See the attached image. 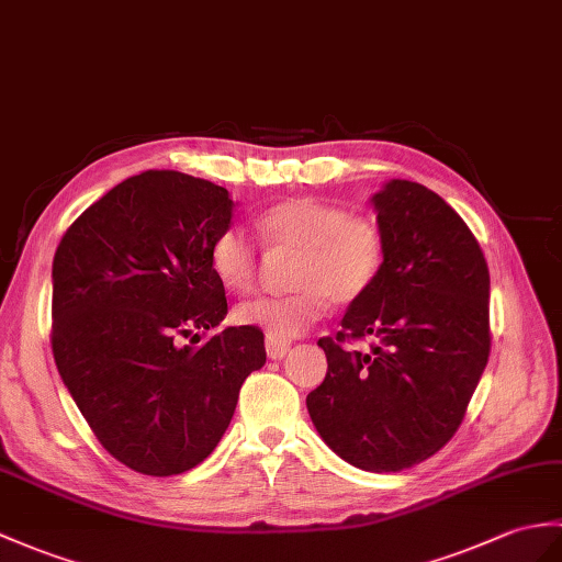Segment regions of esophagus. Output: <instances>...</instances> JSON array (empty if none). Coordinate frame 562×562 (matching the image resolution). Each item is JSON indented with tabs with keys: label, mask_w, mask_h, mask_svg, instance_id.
I'll return each instance as SVG.
<instances>
[{
	"label": "esophagus",
	"mask_w": 562,
	"mask_h": 562,
	"mask_svg": "<svg viewBox=\"0 0 562 562\" xmlns=\"http://www.w3.org/2000/svg\"><path fill=\"white\" fill-rule=\"evenodd\" d=\"M266 351H268V359L280 361L286 355V351H290V342H286V340H272V337H266Z\"/></svg>",
	"instance_id": "1"
}]
</instances>
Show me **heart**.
I'll return each mask as SVG.
<instances>
[{"mask_svg":"<svg viewBox=\"0 0 562 562\" xmlns=\"http://www.w3.org/2000/svg\"><path fill=\"white\" fill-rule=\"evenodd\" d=\"M258 234L270 249L294 251L292 292L258 296L234 308L241 325L263 330L272 340H292L311 328L330 299L351 304L367 294L383 270L385 241L371 220L355 217L330 203L286 199L258 217ZM207 260L217 282L229 292H249L256 282V251L239 227L215 234Z\"/></svg>","mask_w":562,"mask_h":562,"instance_id":"1","label":"heart"}]
</instances>
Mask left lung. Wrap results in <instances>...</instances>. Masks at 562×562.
<instances>
[{"mask_svg":"<svg viewBox=\"0 0 562 562\" xmlns=\"http://www.w3.org/2000/svg\"><path fill=\"white\" fill-rule=\"evenodd\" d=\"M371 203L383 270L335 340H318L328 373L306 407L325 446L381 474L428 460L460 428L491 351V280L474 234L438 193L390 179ZM361 336L376 340L367 356L341 347Z\"/></svg>","mask_w":562,"mask_h":562,"instance_id":"1","label":"left lung"}]
</instances>
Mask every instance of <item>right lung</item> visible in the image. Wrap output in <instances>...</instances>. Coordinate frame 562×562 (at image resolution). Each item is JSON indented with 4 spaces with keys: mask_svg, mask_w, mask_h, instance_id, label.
<instances>
[{
    "mask_svg": "<svg viewBox=\"0 0 562 562\" xmlns=\"http://www.w3.org/2000/svg\"><path fill=\"white\" fill-rule=\"evenodd\" d=\"M232 211L213 181L148 169L104 193L57 246V371L102 448L134 472L172 476L201 464L225 436L246 375L266 363L251 325L193 347L227 316L207 249Z\"/></svg>",
    "mask_w": 562,
    "mask_h": 562,
    "instance_id": "1",
    "label": "right lung"
}]
</instances>
